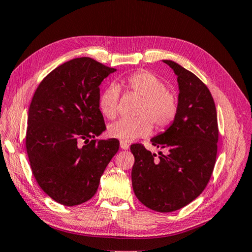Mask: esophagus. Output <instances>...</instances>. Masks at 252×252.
I'll return each instance as SVG.
<instances>
[{"mask_svg":"<svg viewBox=\"0 0 252 252\" xmlns=\"http://www.w3.org/2000/svg\"><path fill=\"white\" fill-rule=\"evenodd\" d=\"M120 148H121L122 150H127V149H129V143H126V142L121 141V142H120Z\"/></svg>","mask_w":252,"mask_h":252,"instance_id":"obj_1","label":"esophagus"}]
</instances>
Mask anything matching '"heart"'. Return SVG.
Listing matches in <instances>:
<instances>
[{
  "instance_id": "1",
  "label": "heart",
  "mask_w": 252,
  "mask_h": 252,
  "mask_svg": "<svg viewBox=\"0 0 252 252\" xmlns=\"http://www.w3.org/2000/svg\"><path fill=\"white\" fill-rule=\"evenodd\" d=\"M127 89L142 97L138 108L140 117L122 118L111 123L108 133L123 142H131L148 136L152 131V122L157 127H165L175 119L178 111V99L162 78L150 71H139L127 77ZM120 90L111 85L99 97V110L104 117L113 119L118 112Z\"/></svg>"
}]
</instances>
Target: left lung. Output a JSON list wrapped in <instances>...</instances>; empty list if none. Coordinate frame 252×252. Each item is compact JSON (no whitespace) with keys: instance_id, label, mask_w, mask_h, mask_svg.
Listing matches in <instances>:
<instances>
[{"instance_id":"8db88e82","label":"left lung","mask_w":252,"mask_h":252,"mask_svg":"<svg viewBox=\"0 0 252 252\" xmlns=\"http://www.w3.org/2000/svg\"><path fill=\"white\" fill-rule=\"evenodd\" d=\"M177 76L178 111L172 125L151 142L159 157L142 144H132V187L150 209L170 213L202 194L216 163L217 111L209 89L193 72L175 62L163 61Z\"/></svg>"}]
</instances>
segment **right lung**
<instances>
[{"mask_svg":"<svg viewBox=\"0 0 252 252\" xmlns=\"http://www.w3.org/2000/svg\"><path fill=\"white\" fill-rule=\"evenodd\" d=\"M116 70L89 57L71 59L49 72L32 99L26 131L31 168L40 189L59 204L80 205L93 197L118 152L117 139L94 140L106 130L99 86Z\"/></svg>","mask_w":252,"mask_h":252,"instance_id":"1","label":"right lung"}]
</instances>
